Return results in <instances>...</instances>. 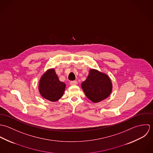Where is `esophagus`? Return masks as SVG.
Wrapping results in <instances>:
<instances>
[{
    "instance_id": "obj_1",
    "label": "esophagus",
    "mask_w": 153,
    "mask_h": 153,
    "mask_svg": "<svg viewBox=\"0 0 153 153\" xmlns=\"http://www.w3.org/2000/svg\"><path fill=\"white\" fill-rule=\"evenodd\" d=\"M70 84L71 85H76L77 84V82L76 81V80H74V81H71V82H70Z\"/></svg>"
}]
</instances>
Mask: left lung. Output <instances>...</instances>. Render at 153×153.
<instances>
[{"mask_svg": "<svg viewBox=\"0 0 153 153\" xmlns=\"http://www.w3.org/2000/svg\"><path fill=\"white\" fill-rule=\"evenodd\" d=\"M81 87L89 100L98 103L109 96L112 91V83L106 73L92 68Z\"/></svg>", "mask_w": 153, "mask_h": 153, "instance_id": "8db88e82", "label": "left lung"}]
</instances>
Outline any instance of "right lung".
I'll return each instance as SVG.
<instances>
[{
  "label": "right lung",
  "instance_id": "add662e5",
  "mask_svg": "<svg viewBox=\"0 0 153 153\" xmlns=\"http://www.w3.org/2000/svg\"><path fill=\"white\" fill-rule=\"evenodd\" d=\"M65 84L60 82L54 68L48 69L41 77L38 91L41 96L51 102H56L62 96Z\"/></svg>",
  "mask_w": 153,
  "mask_h": 153
}]
</instances>
